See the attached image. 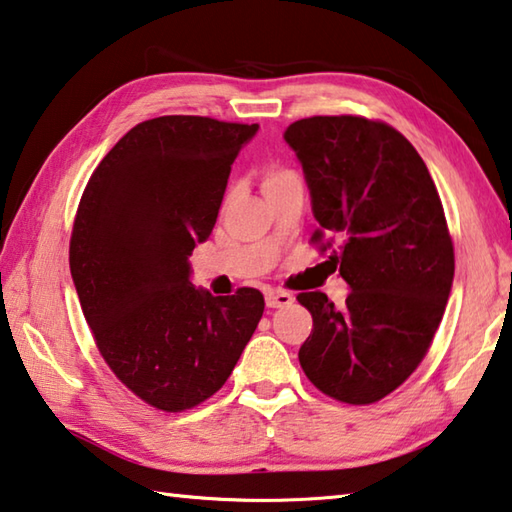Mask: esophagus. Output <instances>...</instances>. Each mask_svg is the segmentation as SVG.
I'll return each mask as SVG.
<instances>
[{"label":"esophagus","instance_id":"esophagus-1","mask_svg":"<svg viewBox=\"0 0 512 512\" xmlns=\"http://www.w3.org/2000/svg\"><path fill=\"white\" fill-rule=\"evenodd\" d=\"M295 297L286 291H266V306L268 309H284V306H291Z\"/></svg>","mask_w":512,"mask_h":512}]
</instances>
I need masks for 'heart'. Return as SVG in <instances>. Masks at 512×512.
Listing matches in <instances>:
<instances>
[{
    "label": "heart",
    "mask_w": 512,
    "mask_h": 512,
    "mask_svg": "<svg viewBox=\"0 0 512 512\" xmlns=\"http://www.w3.org/2000/svg\"><path fill=\"white\" fill-rule=\"evenodd\" d=\"M288 176H293V172L284 170V167H268V170L264 172V183H262V188H264V190H266V188H271V185H275V183H280V181L288 179Z\"/></svg>",
    "instance_id": "b5f03b06"
}]
</instances>
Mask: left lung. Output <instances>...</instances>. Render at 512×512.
Listing matches in <instances>:
<instances>
[{"label": "left lung", "instance_id": "1", "mask_svg": "<svg viewBox=\"0 0 512 512\" xmlns=\"http://www.w3.org/2000/svg\"><path fill=\"white\" fill-rule=\"evenodd\" d=\"M284 141L320 224L311 241L342 239L329 259L351 288L345 306L320 291L297 295L313 318L300 365L322 394L376 403L412 376L448 304L454 248L439 192L414 145L380 120L302 118Z\"/></svg>", "mask_w": 512, "mask_h": 512}]
</instances>
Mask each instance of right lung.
<instances>
[{
  "label": "right lung",
  "mask_w": 512,
  "mask_h": 512,
  "mask_svg": "<svg viewBox=\"0 0 512 512\" xmlns=\"http://www.w3.org/2000/svg\"><path fill=\"white\" fill-rule=\"evenodd\" d=\"M259 125L206 116L138 123L91 174L69 266L100 356L163 412L219 392L264 313L257 288L212 295L188 257L210 237L230 165Z\"/></svg>",
  "instance_id": "1"
}]
</instances>
